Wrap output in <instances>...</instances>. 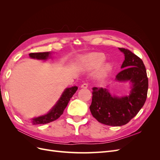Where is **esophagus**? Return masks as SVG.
<instances>
[{
	"mask_svg": "<svg viewBox=\"0 0 160 160\" xmlns=\"http://www.w3.org/2000/svg\"><path fill=\"white\" fill-rule=\"evenodd\" d=\"M81 88H84V89L88 88V83H83V84H82V85H81Z\"/></svg>",
	"mask_w": 160,
	"mask_h": 160,
	"instance_id": "esophagus-1",
	"label": "esophagus"
}]
</instances>
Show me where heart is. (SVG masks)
I'll use <instances>...</instances> for the list:
<instances>
[{"label":"heart","mask_w":160,"mask_h":160,"mask_svg":"<svg viewBox=\"0 0 160 160\" xmlns=\"http://www.w3.org/2000/svg\"><path fill=\"white\" fill-rule=\"evenodd\" d=\"M105 60V56L101 52H93L87 55L82 58L85 65L89 69H94L100 67ZM111 69V66L109 64L105 65L99 74V78L103 79L108 76Z\"/></svg>","instance_id":"obj_1"}]
</instances>
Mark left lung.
I'll return each mask as SVG.
<instances>
[{
    "instance_id": "left-lung-1",
    "label": "left lung",
    "mask_w": 160,
    "mask_h": 160,
    "mask_svg": "<svg viewBox=\"0 0 160 160\" xmlns=\"http://www.w3.org/2000/svg\"><path fill=\"white\" fill-rule=\"evenodd\" d=\"M119 49L124 54L125 60L115 80L129 81V95L112 96L108 89L93 88L89 107L92 115L99 122L110 126H122L133 118L146 102L148 89V78L142 60L128 49Z\"/></svg>"
}]
</instances>
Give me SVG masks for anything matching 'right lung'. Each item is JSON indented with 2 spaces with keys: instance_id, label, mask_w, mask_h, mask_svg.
Segmentation results:
<instances>
[{
  "instance_id": "obj_1",
  "label": "right lung",
  "mask_w": 160,
  "mask_h": 160,
  "mask_svg": "<svg viewBox=\"0 0 160 160\" xmlns=\"http://www.w3.org/2000/svg\"><path fill=\"white\" fill-rule=\"evenodd\" d=\"M51 53L50 52H31L29 54V57L31 59L47 60L48 58L51 57ZM77 89H78V88L77 86H73L72 88L65 89L63 93H62L59 99L57 101V103L53 106L52 108L49 112L44 115L32 118L31 119L32 123L33 125L46 124L57 119L63 113L64 109L66 108L69 101H70L72 95L75 94Z\"/></svg>"
}]
</instances>
